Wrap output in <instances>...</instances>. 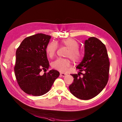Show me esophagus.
Wrapping results in <instances>:
<instances>
[{
  "label": "esophagus",
  "mask_w": 122,
  "mask_h": 122,
  "mask_svg": "<svg viewBox=\"0 0 122 122\" xmlns=\"http://www.w3.org/2000/svg\"><path fill=\"white\" fill-rule=\"evenodd\" d=\"M66 76V73H60V76L64 77V76Z\"/></svg>",
  "instance_id": "esophagus-1"
}]
</instances>
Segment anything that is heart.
I'll return each instance as SVG.
<instances>
[{"label": "heart", "mask_w": 122, "mask_h": 122, "mask_svg": "<svg viewBox=\"0 0 122 122\" xmlns=\"http://www.w3.org/2000/svg\"><path fill=\"white\" fill-rule=\"evenodd\" d=\"M61 46H66L68 49L66 56L70 59L74 63H77L81 60L83 52L79 49L78 42L74 39L68 38L60 41ZM58 45L55 42H51L46 46V51L50 58H53L55 55ZM71 65V62L68 59L59 58L52 63V67L54 69L62 72H65Z\"/></svg>", "instance_id": "heart-1"}]
</instances>
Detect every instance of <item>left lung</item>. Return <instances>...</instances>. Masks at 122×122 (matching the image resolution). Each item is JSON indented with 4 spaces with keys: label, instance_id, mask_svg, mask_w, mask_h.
<instances>
[{
    "label": "left lung",
    "instance_id": "1",
    "mask_svg": "<svg viewBox=\"0 0 122 122\" xmlns=\"http://www.w3.org/2000/svg\"><path fill=\"white\" fill-rule=\"evenodd\" d=\"M76 69L80 72L71 74L74 80L69 86L70 92L83 100L97 95L107 84L109 75L110 62L104 44L95 37L85 40L84 58ZM82 71L84 74L81 72Z\"/></svg>",
    "mask_w": 122,
    "mask_h": 122
}]
</instances>
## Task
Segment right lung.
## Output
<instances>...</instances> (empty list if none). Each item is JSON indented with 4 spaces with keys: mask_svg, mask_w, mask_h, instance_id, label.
<instances>
[{
    "mask_svg": "<svg viewBox=\"0 0 122 122\" xmlns=\"http://www.w3.org/2000/svg\"><path fill=\"white\" fill-rule=\"evenodd\" d=\"M50 38V36L43 33L31 36L25 38L17 49L14 68L15 78L20 89L28 94H46L59 76V72L56 70L42 76L40 74L49 67L46 49Z\"/></svg>",
    "mask_w": 122,
    "mask_h": 122,
    "instance_id": "add662e5",
    "label": "right lung"
}]
</instances>
